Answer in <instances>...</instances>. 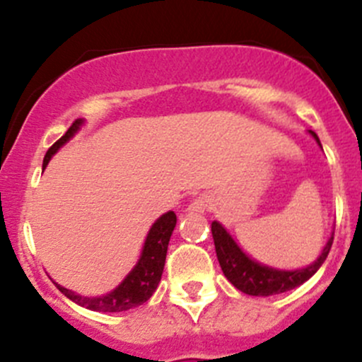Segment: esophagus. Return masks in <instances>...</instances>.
Instances as JSON below:
<instances>
[{"mask_svg": "<svg viewBox=\"0 0 362 362\" xmlns=\"http://www.w3.org/2000/svg\"><path fill=\"white\" fill-rule=\"evenodd\" d=\"M208 204H210V199H208L206 196H198V198H194L191 203H189L187 210L191 211V214H204Z\"/></svg>", "mask_w": 362, "mask_h": 362, "instance_id": "esophagus-1", "label": "esophagus"}]
</instances>
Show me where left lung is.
<instances>
[{
	"mask_svg": "<svg viewBox=\"0 0 362 362\" xmlns=\"http://www.w3.org/2000/svg\"><path fill=\"white\" fill-rule=\"evenodd\" d=\"M308 133L312 134L313 140L317 141V145L322 148L319 136H317L313 131H308ZM211 236H214L218 264H221L226 279H228L236 289L249 296H273L296 289L298 286L305 284L310 276L315 275L317 269H319L320 266H322V262L326 261L327 254H329L331 250V245H333V235H331L326 247H324L319 257H317L312 264L299 269H279L252 259L250 255L236 243V240L229 235L228 229H226L221 222H211Z\"/></svg>",
	"mask_w": 362,
	"mask_h": 362,
	"instance_id": "8db88e82",
	"label": "left lung"
}]
</instances>
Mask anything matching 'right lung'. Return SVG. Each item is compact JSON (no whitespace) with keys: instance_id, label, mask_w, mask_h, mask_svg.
I'll list each match as a JSON object with an SVG mask.
<instances>
[{"instance_id":"add662e5","label":"right lung","mask_w":362,"mask_h":362,"mask_svg":"<svg viewBox=\"0 0 362 362\" xmlns=\"http://www.w3.org/2000/svg\"><path fill=\"white\" fill-rule=\"evenodd\" d=\"M83 126V119H76L75 122L69 126V129L64 133V136H61L52 147L47 152L45 159H43V170L47 168L49 160L52 159V156L63 147L64 144H68L73 136L80 131V127ZM175 226H177V215L175 211H166L163 214L158 221L152 224V228L148 229L147 238H145L144 249H141L140 259H138L136 264L133 266L129 273L126 275V279L110 291V293L103 296H82L76 294L75 291H69L66 287L59 286L57 282L56 287L61 291L68 299H71L76 305L83 306L87 310H94V312H126V310L134 308V306H140L151 298L152 294L158 289L160 282V275H163L164 269V261H166V252H168V243H170L171 233H173Z\"/></svg>"}]
</instances>
